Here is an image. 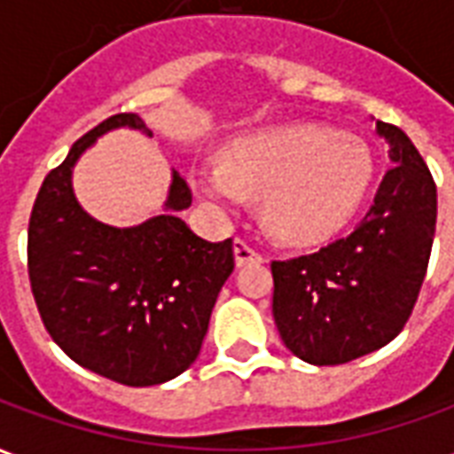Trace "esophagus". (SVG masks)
I'll use <instances>...</instances> for the list:
<instances>
[{"label": "esophagus", "mask_w": 454, "mask_h": 454, "mask_svg": "<svg viewBox=\"0 0 454 454\" xmlns=\"http://www.w3.org/2000/svg\"><path fill=\"white\" fill-rule=\"evenodd\" d=\"M233 253H236L238 265H247V262H262V253L247 243L246 238H236L233 240Z\"/></svg>", "instance_id": "esophagus-1"}]
</instances>
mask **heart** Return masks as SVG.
Instances as JSON below:
<instances>
[{"label":"heart","mask_w":454,"mask_h":454,"mask_svg":"<svg viewBox=\"0 0 454 454\" xmlns=\"http://www.w3.org/2000/svg\"><path fill=\"white\" fill-rule=\"evenodd\" d=\"M372 175L367 143L304 123L240 138L228 148L226 165L194 172V187L223 211H236L247 197H262V216L277 238L318 243L355 216Z\"/></svg>","instance_id":"1"}]
</instances>
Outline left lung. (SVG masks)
<instances>
[{
  "label": "left lung",
  "instance_id": "obj_1",
  "mask_svg": "<svg viewBox=\"0 0 454 454\" xmlns=\"http://www.w3.org/2000/svg\"><path fill=\"white\" fill-rule=\"evenodd\" d=\"M394 168L350 236L316 253L272 260L279 338L309 364H345L403 331L428 270L438 192L428 165L396 126L377 121Z\"/></svg>",
  "mask_w": 454,
  "mask_h": 454
}]
</instances>
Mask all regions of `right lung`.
I'll use <instances>...</instances> for the list:
<instances>
[{
	"mask_svg": "<svg viewBox=\"0 0 454 454\" xmlns=\"http://www.w3.org/2000/svg\"><path fill=\"white\" fill-rule=\"evenodd\" d=\"M121 126L153 136L138 114H116L45 175L28 218V279L45 331L70 360L126 387H153L197 360L236 260L231 238L204 240L177 216L192 204L177 172L168 211L140 226H106L77 204L74 162Z\"/></svg>",
	"mask_w": 454,
	"mask_h": 454,
	"instance_id": "obj_1",
	"label": "right lung"
}]
</instances>
